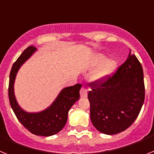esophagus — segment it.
I'll return each mask as SVG.
<instances>
[{"label":"esophagus","instance_id":"esophagus-1","mask_svg":"<svg viewBox=\"0 0 154 154\" xmlns=\"http://www.w3.org/2000/svg\"><path fill=\"white\" fill-rule=\"evenodd\" d=\"M87 95H88V92H87V89H85V87H82L81 90H80V96L82 98L87 97Z\"/></svg>","mask_w":154,"mask_h":154}]
</instances>
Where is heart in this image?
Segmentation results:
<instances>
[{"label": "heart", "instance_id": "obj_1", "mask_svg": "<svg viewBox=\"0 0 154 154\" xmlns=\"http://www.w3.org/2000/svg\"><path fill=\"white\" fill-rule=\"evenodd\" d=\"M106 58V56L102 54L96 56V61H95L96 65H101V63L102 65L99 66L96 73L94 74V79L99 80V81L104 80L114 72V71L116 68V62L112 59H109L105 62Z\"/></svg>", "mask_w": 154, "mask_h": 154}]
</instances>
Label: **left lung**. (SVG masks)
Wrapping results in <instances>:
<instances>
[{
    "label": "left lung",
    "instance_id": "left-lung-1",
    "mask_svg": "<svg viewBox=\"0 0 154 154\" xmlns=\"http://www.w3.org/2000/svg\"><path fill=\"white\" fill-rule=\"evenodd\" d=\"M89 85L90 119L98 131L113 135L133 124L145 99L143 72L135 55L130 51L112 76Z\"/></svg>",
    "mask_w": 154,
    "mask_h": 154
}]
</instances>
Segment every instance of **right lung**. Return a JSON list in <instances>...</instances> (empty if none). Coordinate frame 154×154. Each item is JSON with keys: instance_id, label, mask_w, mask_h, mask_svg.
<instances>
[{"instance_id": "1", "label": "right lung", "mask_w": 154, "mask_h": 154, "mask_svg": "<svg viewBox=\"0 0 154 154\" xmlns=\"http://www.w3.org/2000/svg\"><path fill=\"white\" fill-rule=\"evenodd\" d=\"M36 48L29 46L22 52L11 68L9 79L8 96L11 106L20 123L37 136L49 137L63 129L68 119L69 109L79 99L81 84L64 88L49 107L38 112H28L20 107L16 100L14 84L16 75L21 65L36 51Z\"/></svg>"}]
</instances>
